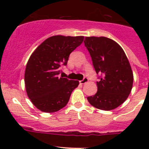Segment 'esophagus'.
Segmentation results:
<instances>
[{
	"mask_svg": "<svg viewBox=\"0 0 149 149\" xmlns=\"http://www.w3.org/2000/svg\"><path fill=\"white\" fill-rule=\"evenodd\" d=\"M88 81V78H84V79L83 80H81V81H79V83H80L81 84H86V83H87V82Z\"/></svg>",
	"mask_w": 149,
	"mask_h": 149,
	"instance_id": "obj_1",
	"label": "esophagus"
}]
</instances>
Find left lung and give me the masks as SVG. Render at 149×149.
I'll use <instances>...</instances> for the list:
<instances>
[{"mask_svg":"<svg viewBox=\"0 0 149 149\" xmlns=\"http://www.w3.org/2000/svg\"><path fill=\"white\" fill-rule=\"evenodd\" d=\"M100 80L97 92L87 97L93 107L112 110L128 97L133 83V74L124 50L118 43L105 37H86L84 41Z\"/></svg>","mask_w":149,"mask_h":149,"instance_id":"obj_1","label":"left lung"}]
</instances>
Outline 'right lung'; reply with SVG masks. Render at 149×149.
Returning a JSON list of instances; mask_svg holds the SVG:
<instances>
[{
  "mask_svg": "<svg viewBox=\"0 0 149 149\" xmlns=\"http://www.w3.org/2000/svg\"><path fill=\"white\" fill-rule=\"evenodd\" d=\"M84 36L55 35L42 42L32 52L26 66V94L42 112H55L67 104L79 81L59 77L61 66L65 65L70 54L83 42Z\"/></svg>",
  "mask_w": 149,
  "mask_h": 149,
  "instance_id": "obj_1",
  "label": "right lung"
}]
</instances>
